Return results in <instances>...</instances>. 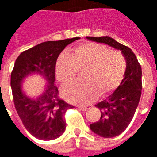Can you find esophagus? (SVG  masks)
I'll use <instances>...</instances> for the list:
<instances>
[{
	"mask_svg": "<svg viewBox=\"0 0 157 157\" xmlns=\"http://www.w3.org/2000/svg\"><path fill=\"white\" fill-rule=\"evenodd\" d=\"M91 105H86V106H78V109L82 110V111H86V110H88L89 109H91Z\"/></svg>",
	"mask_w": 157,
	"mask_h": 157,
	"instance_id": "esophagus-1",
	"label": "esophagus"
}]
</instances>
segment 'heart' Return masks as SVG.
<instances>
[{
	"label": "heart",
	"instance_id": "obj_1",
	"mask_svg": "<svg viewBox=\"0 0 157 157\" xmlns=\"http://www.w3.org/2000/svg\"><path fill=\"white\" fill-rule=\"evenodd\" d=\"M83 72L84 82H74L65 86L62 95L73 103H88L100 94L105 96L120 85L126 71L124 55L104 45L86 43L72 51L62 52L55 65V75L63 85L71 82Z\"/></svg>",
	"mask_w": 157,
	"mask_h": 157
}]
</instances>
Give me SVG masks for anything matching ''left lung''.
I'll use <instances>...</instances> for the list:
<instances>
[{"mask_svg": "<svg viewBox=\"0 0 157 157\" xmlns=\"http://www.w3.org/2000/svg\"><path fill=\"white\" fill-rule=\"evenodd\" d=\"M121 50L126 59L124 77L118 87L106 100L96 104L101 110V118L90 124V128L101 137L112 138L124 131L135 115L141 96V66L130 48L110 37H86Z\"/></svg>", "mask_w": 157, "mask_h": 157, "instance_id": "8db88e82", "label": "left lung"}]
</instances>
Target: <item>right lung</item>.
<instances>
[{"label": "right lung", "instance_id": "1", "mask_svg": "<svg viewBox=\"0 0 157 157\" xmlns=\"http://www.w3.org/2000/svg\"><path fill=\"white\" fill-rule=\"evenodd\" d=\"M77 39L44 42L21 53L16 59L11 74L13 102L26 129L37 139L55 140L66 128L65 112L74 106L59 96L58 88L54 84L55 64L65 46ZM32 73L44 75L49 83L46 91L37 99L26 97L21 88L22 80Z\"/></svg>", "mask_w": 157, "mask_h": 157}]
</instances>
